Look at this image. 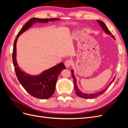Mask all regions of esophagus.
<instances>
[{"label": "esophagus", "mask_w": 128, "mask_h": 128, "mask_svg": "<svg viewBox=\"0 0 128 128\" xmlns=\"http://www.w3.org/2000/svg\"><path fill=\"white\" fill-rule=\"evenodd\" d=\"M72 61L70 59H68L67 60H66V61L64 62V65L66 67V68H69V67L72 64Z\"/></svg>", "instance_id": "34e87169"}]
</instances>
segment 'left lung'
Instances as JSON below:
<instances>
[{
	"label": "left lung",
	"mask_w": 128,
	"mask_h": 128,
	"mask_svg": "<svg viewBox=\"0 0 128 128\" xmlns=\"http://www.w3.org/2000/svg\"><path fill=\"white\" fill-rule=\"evenodd\" d=\"M98 22V24H99V25L100 26L102 27V28L104 30V32H105L107 34H110V35L111 36V37L112 38H113L115 40V37H114V36L112 34V32H110V31L108 30V29L107 28V27L106 26V24H104V23L102 21H100V20H96ZM72 78L74 79V88H75V90L76 91V94L80 98H83L84 99H92V98H94L96 97V96H98L100 95H101L103 93L106 91V90L107 89L109 88V86H110V85L111 84V83L113 82V80H115V77L113 78V80H112V82L108 84V86H107V87L104 88L103 90L98 92H96V93H94V94H85V93L82 92V91H80V89L78 88V86H77V83H76V77H75L74 75V71L73 70H72Z\"/></svg>",
	"instance_id": "obj_1"
}]
</instances>
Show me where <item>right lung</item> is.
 <instances>
[{
  "label": "right lung",
  "mask_w": 128,
  "mask_h": 128,
  "mask_svg": "<svg viewBox=\"0 0 128 128\" xmlns=\"http://www.w3.org/2000/svg\"><path fill=\"white\" fill-rule=\"evenodd\" d=\"M59 20L60 18H31L18 32L14 42L12 58L17 78L25 90L30 94L37 98L45 99L51 97L54 92L58 76L62 70L66 69V67L63 62H61L38 75H30L23 72L18 67L16 59L17 40L22 33L29 29L34 23H47L48 21Z\"/></svg>",
  "instance_id": "obj_1"
}]
</instances>
